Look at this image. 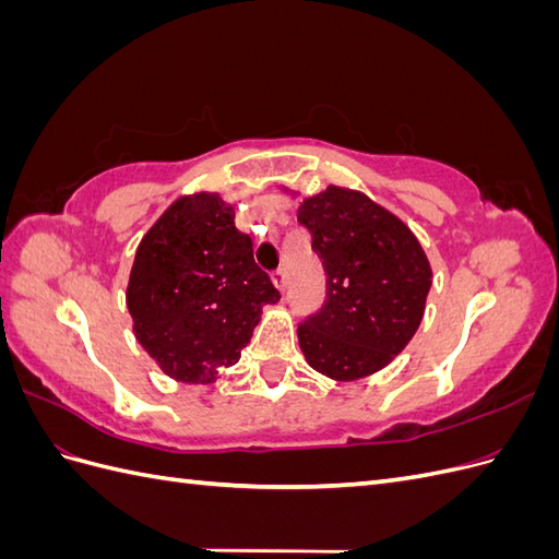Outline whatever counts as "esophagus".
I'll return each mask as SVG.
<instances>
[{
    "mask_svg": "<svg viewBox=\"0 0 559 559\" xmlns=\"http://www.w3.org/2000/svg\"><path fill=\"white\" fill-rule=\"evenodd\" d=\"M270 277H273V284L277 286L280 292H284V289H286V270H284V267L273 270V275H270Z\"/></svg>",
    "mask_w": 559,
    "mask_h": 559,
    "instance_id": "1",
    "label": "esophagus"
}]
</instances>
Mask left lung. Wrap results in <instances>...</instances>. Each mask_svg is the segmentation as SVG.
<instances>
[{"label":"left lung","instance_id":"8db88e82","mask_svg":"<svg viewBox=\"0 0 559 559\" xmlns=\"http://www.w3.org/2000/svg\"><path fill=\"white\" fill-rule=\"evenodd\" d=\"M326 273V300L298 324L308 364L333 380L384 368L415 335L431 265L411 228L359 191L329 186L298 207Z\"/></svg>","mask_w":559,"mask_h":559}]
</instances>
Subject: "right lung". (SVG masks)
<instances>
[{
	"mask_svg": "<svg viewBox=\"0 0 559 559\" xmlns=\"http://www.w3.org/2000/svg\"><path fill=\"white\" fill-rule=\"evenodd\" d=\"M251 247L216 193L179 198L148 228L126 302L134 337L163 373L205 384L238 364L261 308L280 300Z\"/></svg>",
	"mask_w": 559,
	"mask_h": 559,
	"instance_id": "add662e5",
	"label": "right lung"
}]
</instances>
